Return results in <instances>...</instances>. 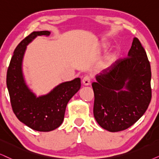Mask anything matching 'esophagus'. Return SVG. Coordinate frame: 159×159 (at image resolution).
<instances>
[{
	"instance_id": "34e87169",
	"label": "esophagus",
	"mask_w": 159,
	"mask_h": 159,
	"mask_svg": "<svg viewBox=\"0 0 159 159\" xmlns=\"http://www.w3.org/2000/svg\"><path fill=\"white\" fill-rule=\"evenodd\" d=\"M90 82H91V78L89 75H85L82 80V83L84 86H88L90 84Z\"/></svg>"
}]
</instances>
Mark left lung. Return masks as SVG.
<instances>
[{"instance_id": "left-lung-1", "label": "left lung", "mask_w": 159, "mask_h": 159, "mask_svg": "<svg viewBox=\"0 0 159 159\" xmlns=\"http://www.w3.org/2000/svg\"><path fill=\"white\" fill-rule=\"evenodd\" d=\"M95 78L93 114L104 129H127L147 111L152 98L151 69L138 38H134L128 57L118 59Z\"/></svg>"}]
</instances>
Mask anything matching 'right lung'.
Wrapping results in <instances>:
<instances>
[{"mask_svg": "<svg viewBox=\"0 0 159 159\" xmlns=\"http://www.w3.org/2000/svg\"><path fill=\"white\" fill-rule=\"evenodd\" d=\"M48 31H34L18 44L7 70V85L13 112L20 121L37 131L48 132L61 125L69 100L81 88L75 78L54 88L46 95L37 98L26 86L22 73V61L26 46L37 36H48Z\"/></svg>", "mask_w": 159, "mask_h": 159, "instance_id": "obj_1", "label": "right lung"}]
</instances>
